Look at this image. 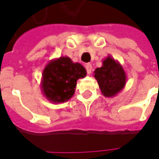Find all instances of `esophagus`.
<instances>
[{
    "label": "esophagus",
    "instance_id": "esophagus-1",
    "mask_svg": "<svg viewBox=\"0 0 159 159\" xmlns=\"http://www.w3.org/2000/svg\"><path fill=\"white\" fill-rule=\"evenodd\" d=\"M86 69H87V71H88V74H90L92 72V70H93V66L91 64H86Z\"/></svg>",
    "mask_w": 159,
    "mask_h": 159
}]
</instances>
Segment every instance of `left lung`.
I'll return each instance as SVG.
<instances>
[{"label":"left lung","mask_w":159,"mask_h":159,"mask_svg":"<svg viewBox=\"0 0 159 159\" xmlns=\"http://www.w3.org/2000/svg\"><path fill=\"white\" fill-rule=\"evenodd\" d=\"M94 77L105 97L116 96L126 83V75L122 65L111 56L103 59L102 67L95 69Z\"/></svg>","instance_id":"8db88e82"}]
</instances>
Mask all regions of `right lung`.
<instances>
[{
    "label": "right lung",
    "instance_id": "right-lung-1",
    "mask_svg": "<svg viewBox=\"0 0 159 159\" xmlns=\"http://www.w3.org/2000/svg\"><path fill=\"white\" fill-rule=\"evenodd\" d=\"M87 75L84 66L68 57L50 60L42 71L41 91L48 101L65 102L74 95L77 80Z\"/></svg>",
    "mask_w": 159,
    "mask_h": 159
}]
</instances>
